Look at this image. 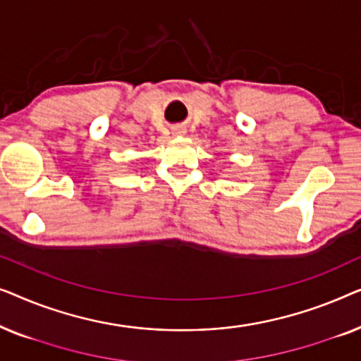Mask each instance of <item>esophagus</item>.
Listing matches in <instances>:
<instances>
[{"label":"esophagus","mask_w":361,"mask_h":361,"mask_svg":"<svg viewBox=\"0 0 361 361\" xmlns=\"http://www.w3.org/2000/svg\"><path fill=\"white\" fill-rule=\"evenodd\" d=\"M172 133H174L176 136H179V135H184L185 130L182 126H177V128H174V130H172Z\"/></svg>","instance_id":"34e87169"}]
</instances>
